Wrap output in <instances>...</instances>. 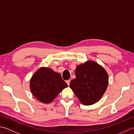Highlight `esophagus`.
I'll return each instance as SVG.
<instances>
[{"label": "esophagus", "instance_id": "1", "mask_svg": "<svg viewBox=\"0 0 134 134\" xmlns=\"http://www.w3.org/2000/svg\"><path fill=\"white\" fill-rule=\"evenodd\" d=\"M66 83H67L68 86H69V85H70V79H69V80L66 81Z\"/></svg>", "mask_w": 134, "mask_h": 134}]
</instances>
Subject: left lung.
I'll list each match as a JSON object with an SVG mask.
<instances>
[{
	"mask_svg": "<svg viewBox=\"0 0 134 134\" xmlns=\"http://www.w3.org/2000/svg\"><path fill=\"white\" fill-rule=\"evenodd\" d=\"M76 78L70 86L81 103L93 105L101 98L108 85V74L101 65L88 60L78 65L75 70Z\"/></svg>",
	"mask_w": 134,
	"mask_h": 134,
	"instance_id": "obj_1",
	"label": "left lung"
}]
</instances>
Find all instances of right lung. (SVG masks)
I'll list each match as a JSON object with an SVG mask.
<instances>
[{
  "mask_svg": "<svg viewBox=\"0 0 134 134\" xmlns=\"http://www.w3.org/2000/svg\"><path fill=\"white\" fill-rule=\"evenodd\" d=\"M67 86L59 73L48 67L40 68L30 80V89L33 95L44 104L52 102Z\"/></svg>",
  "mask_w": 134,
  "mask_h": 134,
  "instance_id": "obj_1",
  "label": "right lung"
}]
</instances>
